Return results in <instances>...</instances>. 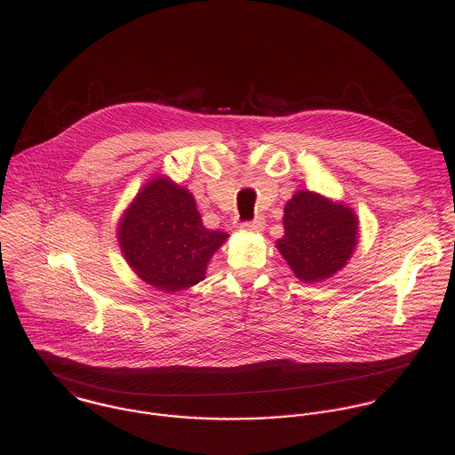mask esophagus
I'll return each mask as SVG.
<instances>
[{"label":"esophagus","instance_id":"34e87169","mask_svg":"<svg viewBox=\"0 0 455 455\" xmlns=\"http://www.w3.org/2000/svg\"><path fill=\"white\" fill-rule=\"evenodd\" d=\"M265 226H267L265 219H263V217H258V219H254L252 222H245V224H242V229L251 231V233H261V231L265 229Z\"/></svg>","mask_w":455,"mask_h":455}]
</instances>
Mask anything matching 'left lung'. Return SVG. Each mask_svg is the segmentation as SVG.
<instances>
[{
  "mask_svg": "<svg viewBox=\"0 0 455 455\" xmlns=\"http://www.w3.org/2000/svg\"><path fill=\"white\" fill-rule=\"evenodd\" d=\"M284 236L277 251L295 277L307 284L340 272L351 259L360 235V220L346 203L312 190H299L284 206Z\"/></svg>",
  "mask_w": 455,
  "mask_h": 455,
  "instance_id": "obj_1",
  "label": "left lung"
}]
</instances>
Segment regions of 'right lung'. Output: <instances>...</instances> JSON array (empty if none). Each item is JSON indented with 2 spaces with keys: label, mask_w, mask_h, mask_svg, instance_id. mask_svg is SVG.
<instances>
[{
  "label": "right lung",
  "mask_w": 455,
  "mask_h": 455,
  "mask_svg": "<svg viewBox=\"0 0 455 455\" xmlns=\"http://www.w3.org/2000/svg\"><path fill=\"white\" fill-rule=\"evenodd\" d=\"M116 236L132 272L164 293L201 283L212 256L229 238L203 226L192 192L167 174H153L140 188Z\"/></svg>",
  "instance_id": "obj_1"
}]
</instances>
